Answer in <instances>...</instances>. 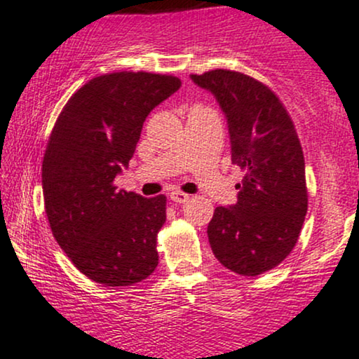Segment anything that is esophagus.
I'll return each mask as SVG.
<instances>
[{
    "label": "esophagus",
    "instance_id": "esophagus-1",
    "mask_svg": "<svg viewBox=\"0 0 359 359\" xmlns=\"http://www.w3.org/2000/svg\"><path fill=\"white\" fill-rule=\"evenodd\" d=\"M170 198L175 203H187V201L189 200V195H187V193H181V191H172L170 193Z\"/></svg>",
    "mask_w": 359,
    "mask_h": 359
}]
</instances>
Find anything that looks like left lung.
I'll list each match as a JSON object with an SVG mask.
<instances>
[{"label": "left lung", "mask_w": 359, "mask_h": 359, "mask_svg": "<svg viewBox=\"0 0 359 359\" xmlns=\"http://www.w3.org/2000/svg\"><path fill=\"white\" fill-rule=\"evenodd\" d=\"M213 94L229 126L231 163L243 170L237 203L218 206L208 242L218 262L240 276L277 267L296 245L307 212L306 166L287 111L264 83L240 72L189 75Z\"/></svg>", "instance_id": "1"}]
</instances>
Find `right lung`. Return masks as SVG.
<instances>
[{"label": "right lung", "instance_id": "1", "mask_svg": "<svg viewBox=\"0 0 359 359\" xmlns=\"http://www.w3.org/2000/svg\"><path fill=\"white\" fill-rule=\"evenodd\" d=\"M181 87L172 75L114 72L70 97L41 166L45 212L57 243L83 276L109 287L144 280L158 267L156 237L166 196L116 189L146 117Z\"/></svg>", "mask_w": 359, "mask_h": 359}]
</instances>
